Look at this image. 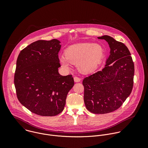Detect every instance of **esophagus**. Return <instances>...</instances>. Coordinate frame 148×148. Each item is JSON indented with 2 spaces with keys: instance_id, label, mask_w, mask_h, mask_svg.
Listing matches in <instances>:
<instances>
[{
  "instance_id": "34e87169",
  "label": "esophagus",
  "mask_w": 148,
  "mask_h": 148,
  "mask_svg": "<svg viewBox=\"0 0 148 148\" xmlns=\"http://www.w3.org/2000/svg\"><path fill=\"white\" fill-rule=\"evenodd\" d=\"M74 81H75V82H79V81L81 80V78L78 77H77V76H75V77H74Z\"/></svg>"
}]
</instances>
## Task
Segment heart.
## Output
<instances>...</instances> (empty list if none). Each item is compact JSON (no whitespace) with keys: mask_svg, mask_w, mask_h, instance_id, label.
Here are the masks:
<instances>
[{"mask_svg":"<svg viewBox=\"0 0 148 148\" xmlns=\"http://www.w3.org/2000/svg\"><path fill=\"white\" fill-rule=\"evenodd\" d=\"M103 49L99 45L90 43L73 45L66 50L65 56L60 57L63 67L70 69V63L77 64L78 69L84 73L94 71L103 56Z\"/></svg>","mask_w":148,"mask_h":148,"instance_id":"obj_1","label":"heart"}]
</instances>
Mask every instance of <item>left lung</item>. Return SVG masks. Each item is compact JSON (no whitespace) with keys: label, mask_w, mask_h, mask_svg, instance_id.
<instances>
[{"label":"left lung","mask_w":148,"mask_h":148,"mask_svg":"<svg viewBox=\"0 0 148 148\" xmlns=\"http://www.w3.org/2000/svg\"><path fill=\"white\" fill-rule=\"evenodd\" d=\"M98 38L108 42L110 54L101 71L83 79L84 100L89 111L103 114L118 110L131 94L134 64L128 47L123 43L107 35Z\"/></svg>","instance_id":"8db88e82"}]
</instances>
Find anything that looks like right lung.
<instances>
[{"instance_id":"obj_1","label":"right lung","mask_w":148,"mask_h":148,"mask_svg":"<svg viewBox=\"0 0 148 148\" xmlns=\"http://www.w3.org/2000/svg\"><path fill=\"white\" fill-rule=\"evenodd\" d=\"M60 43L57 39L36 41L21 51L17 59L14 77L17 97L23 106L40 116L61 113L74 84L72 75L58 73Z\"/></svg>"}]
</instances>
